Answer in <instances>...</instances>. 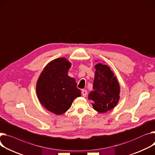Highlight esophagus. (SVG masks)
Returning a JSON list of instances; mask_svg holds the SVG:
<instances>
[{"label": "esophagus", "mask_w": 155, "mask_h": 155, "mask_svg": "<svg viewBox=\"0 0 155 155\" xmlns=\"http://www.w3.org/2000/svg\"><path fill=\"white\" fill-rule=\"evenodd\" d=\"M81 94H82V96L85 97L87 96V91L85 90H82Z\"/></svg>", "instance_id": "esophagus-1"}]
</instances>
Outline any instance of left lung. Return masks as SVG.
I'll list each match as a JSON object with an SVG mask.
<instances>
[{"instance_id":"left-lung-1","label":"left lung","mask_w":155,"mask_h":155,"mask_svg":"<svg viewBox=\"0 0 155 155\" xmlns=\"http://www.w3.org/2000/svg\"><path fill=\"white\" fill-rule=\"evenodd\" d=\"M96 70L93 90L88 95L93 108L97 111L106 113L115 108L120 100V87L118 79L109 67L101 63Z\"/></svg>"}]
</instances>
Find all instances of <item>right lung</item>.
<instances>
[{
	"mask_svg": "<svg viewBox=\"0 0 155 155\" xmlns=\"http://www.w3.org/2000/svg\"><path fill=\"white\" fill-rule=\"evenodd\" d=\"M71 64L65 58L51 60L45 67L37 80V98L44 108L55 115L65 113L74 100L81 96L74 78L68 75Z\"/></svg>",
	"mask_w": 155,
	"mask_h": 155,
	"instance_id": "add662e5",
	"label": "right lung"
}]
</instances>
